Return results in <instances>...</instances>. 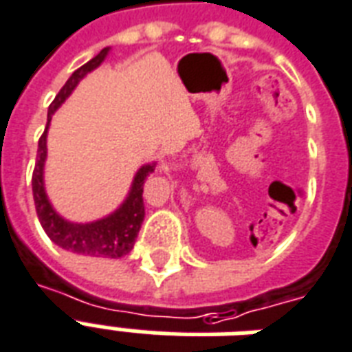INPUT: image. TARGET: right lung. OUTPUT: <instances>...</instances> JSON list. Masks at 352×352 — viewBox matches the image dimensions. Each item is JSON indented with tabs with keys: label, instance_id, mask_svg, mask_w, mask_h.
<instances>
[{
	"label": "right lung",
	"instance_id": "obj_1",
	"mask_svg": "<svg viewBox=\"0 0 352 352\" xmlns=\"http://www.w3.org/2000/svg\"><path fill=\"white\" fill-rule=\"evenodd\" d=\"M107 53H109V50L104 47V50L99 51L92 60L82 64L79 69H75L74 74H72V77L66 80V85L60 88V92L55 96L53 103L50 104L47 125H50L53 112L57 111L64 99L72 94V90L77 87V82L88 72L98 68L99 64L103 63V58L107 57ZM45 134H47V127H45L44 134L40 136L36 164H34L33 170V199L40 225L44 227L45 234L50 236L51 241H55L58 248L72 251V253L90 254V256H107V258H122L127 253H131L134 240H136V236L140 232L144 216H146L144 195H142L144 194V182L149 177V173L155 170V166L147 164L138 170V173L134 177L129 197L109 218L85 225L69 223V221L63 219L57 212L53 210V206L50 205L47 195H45L44 181H42V170H44L45 160Z\"/></svg>",
	"mask_w": 352,
	"mask_h": 352
}]
</instances>
